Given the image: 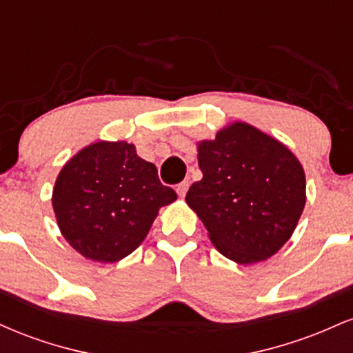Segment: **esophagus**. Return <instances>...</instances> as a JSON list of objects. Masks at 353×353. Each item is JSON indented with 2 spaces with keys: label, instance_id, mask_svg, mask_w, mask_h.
<instances>
[{
  "label": "esophagus",
  "instance_id": "obj_1",
  "mask_svg": "<svg viewBox=\"0 0 353 353\" xmlns=\"http://www.w3.org/2000/svg\"><path fill=\"white\" fill-rule=\"evenodd\" d=\"M189 189V181H182L181 184L176 185V192L179 194V197H184L185 192H188Z\"/></svg>",
  "mask_w": 353,
  "mask_h": 353
}]
</instances>
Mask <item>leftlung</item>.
<instances>
[{
	"label": "left lung",
	"mask_w": 353,
	"mask_h": 353,
	"mask_svg": "<svg viewBox=\"0 0 353 353\" xmlns=\"http://www.w3.org/2000/svg\"><path fill=\"white\" fill-rule=\"evenodd\" d=\"M199 168L185 202L219 252L249 265L289 241L305 205V174L285 145L236 123L199 144Z\"/></svg>",
	"instance_id": "left-lung-1"
}]
</instances>
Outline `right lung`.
Listing matches in <instances>:
<instances>
[{
  "instance_id": "1",
  "label": "right lung",
  "mask_w": 353,
  "mask_h": 353,
  "mask_svg": "<svg viewBox=\"0 0 353 353\" xmlns=\"http://www.w3.org/2000/svg\"><path fill=\"white\" fill-rule=\"evenodd\" d=\"M177 199L132 144L96 143L61 169L52 208L64 239L98 262H117L144 241L157 210Z\"/></svg>"
}]
</instances>
